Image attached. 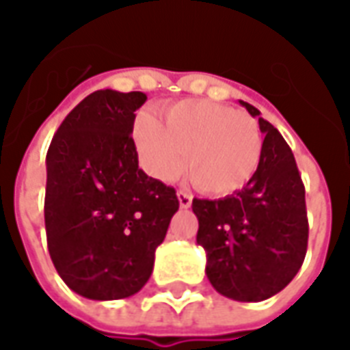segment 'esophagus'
<instances>
[{
  "label": "esophagus",
  "mask_w": 350,
  "mask_h": 350,
  "mask_svg": "<svg viewBox=\"0 0 350 350\" xmlns=\"http://www.w3.org/2000/svg\"><path fill=\"white\" fill-rule=\"evenodd\" d=\"M178 201H180L182 208H187V206H191L193 197H191V193H187V191H178Z\"/></svg>",
  "instance_id": "1"
}]
</instances>
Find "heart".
I'll return each instance as SVG.
<instances>
[{"label":"heart","instance_id":"heart-1","mask_svg":"<svg viewBox=\"0 0 350 350\" xmlns=\"http://www.w3.org/2000/svg\"><path fill=\"white\" fill-rule=\"evenodd\" d=\"M132 135L139 161L153 178L172 180L185 165L191 184L208 195L241 189L262 155V135L253 116L203 99L165 107L159 122L139 115Z\"/></svg>","mask_w":350,"mask_h":350}]
</instances>
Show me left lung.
<instances>
[{"mask_svg":"<svg viewBox=\"0 0 350 350\" xmlns=\"http://www.w3.org/2000/svg\"><path fill=\"white\" fill-rule=\"evenodd\" d=\"M262 155L241 191L224 199H193L197 243L206 251V278L234 301L256 303L280 293L303 266L308 243L305 185L282 134L260 111Z\"/></svg>","mask_w":350,"mask_h":350,"instance_id":"obj_1","label":"left lung"}]
</instances>
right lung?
<instances>
[{"label": "right lung", "instance_id": "obj_1", "mask_svg": "<svg viewBox=\"0 0 350 350\" xmlns=\"http://www.w3.org/2000/svg\"><path fill=\"white\" fill-rule=\"evenodd\" d=\"M145 99L97 90L66 115L47 149V249L63 282L85 299L137 293L180 206L174 187L137 166L132 130Z\"/></svg>", "mask_w": 350, "mask_h": 350}]
</instances>
